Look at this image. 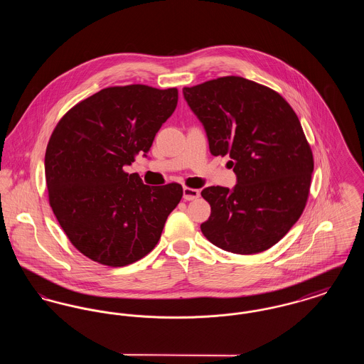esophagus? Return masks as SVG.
<instances>
[{"mask_svg":"<svg viewBox=\"0 0 364 364\" xmlns=\"http://www.w3.org/2000/svg\"><path fill=\"white\" fill-rule=\"evenodd\" d=\"M199 195H200V192H199V190H195V188L184 187V190H183V198L186 200H193V199L199 198Z\"/></svg>","mask_w":364,"mask_h":364,"instance_id":"34e87169","label":"esophagus"}]
</instances>
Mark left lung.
I'll use <instances>...</instances> for the list:
<instances>
[{
    "instance_id": "1",
    "label": "left lung",
    "mask_w": 364,
    "mask_h": 364,
    "mask_svg": "<svg viewBox=\"0 0 364 364\" xmlns=\"http://www.w3.org/2000/svg\"><path fill=\"white\" fill-rule=\"evenodd\" d=\"M205 127L210 153L229 154L233 190L202 191L211 208L202 233L214 245L242 255L279 242L306 208L314 158L294 109L278 92L240 76L183 88Z\"/></svg>"
}]
</instances>
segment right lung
Listing matches in <instances>:
<instances>
[{
    "label": "right lung",
    "mask_w": 364,
    "mask_h": 364,
    "mask_svg": "<svg viewBox=\"0 0 364 364\" xmlns=\"http://www.w3.org/2000/svg\"><path fill=\"white\" fill-rule=\"evenodd\" d=\"M177 100L174 87H107L75 105L55 125L45 154L49 203L87 258L122 267L156 247L183 187L146 186L124 166L149 153Z\"/></svg>",
    "instance_id": "right-lung-1"
}]
</instances>
